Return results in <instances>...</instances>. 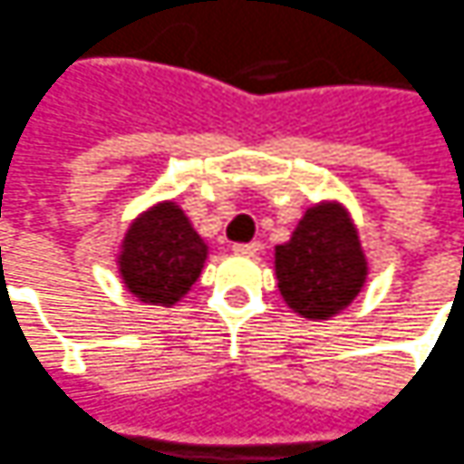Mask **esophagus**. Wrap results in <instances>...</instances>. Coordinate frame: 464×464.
<instances>
[{"label":"esophagus","instance_id":"34e87169","mask_svg":"<svg viewBox=\"0 0 464 464\" xmlns=\"http://www.w3.org/2000/svg\"><path fill=\"white\" fill-rule=\"evenodd\" d=\"M257 250H260V245L257 242H242V245H232V253L235 255H247V257H253V255H257Z\"/></svg>","mask_w":464,"mask_h":464}]
</instances>
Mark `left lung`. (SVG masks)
Returning a JSON list of instances; mask_svg holds the SVG:
<instances>
[{
    "label": "left lung",
    "instance_id": "1",
    "mask_svg": "<svg viewBox=\"0 0 464 464\" xmlns=\"http://www.w3.org/2000/svg\"><path fill=\"white\" fill-rule=\"evenodd\" d=\"M368 273L355 219L337 198L312 204L291 239L276 245L283 304L309 322H326L344 312L365 288Z\"/></svg>",
    "mask_w": 464,
    "mask_h": 464
}]
</instances>
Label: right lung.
Listing matches in <instances>:
<instances>
[{"label": "right lung", "instance_id": "add662e5", "mask_svg": "<svg viewBox=\"0 0 464 464\" xmlns=\"http://www.w3.org/2000/svg\"><path fill=\"white\" fill-rule=\"evenodd\" d=\"M207 257L209 247L179 201L163 198L140 211L124 229L117 270L138 301L170 309L198 281Z\"/></svg>", "mask_w": 464, "mask_h": 464}]
</instances>
